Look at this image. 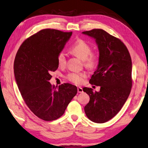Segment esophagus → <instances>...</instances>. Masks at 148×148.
Here are the masks:
<instances>
[{
  "label": "esophagus",
  "mask_w": 148,
  "mask_h": 148,
  "mask_svg": "<svg viewBox=\"0 0 148 148\" xmlns=\"http://www.w3.org/2000/svg\"><path fill=\"white\" fill-rule=\"evenodd\" d=\"M77 92L78 93H82V92H83V88L82 87H77Z\"/></svg>",
  "instance_id": "1"
}]
</instances>
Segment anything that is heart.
<instances>
[{
	"label": "heart",
	"instance_id": "obj_1",
	"mask_svg": "<svg viewBox=\"0 0 148 148\" xmlns=\"http://www.w3.org/2000/svg\"><path fill=\"white\" fill-rule=\"evenodd\" d=\"M71 53L75 56L83 60V65L86 69L92 71L96 68L98 64L97 55L92 52V47L88 43L82 39H78L70 48ZM57 63L60 67H63L66 65V55L63 51H61L57 55ZM86 77L85 73H72L66 76V79L69 82L79 85L82 84Z\"/></svg>",
	"mask_w": 148,
	"mask_h": 148
}]
</instances>
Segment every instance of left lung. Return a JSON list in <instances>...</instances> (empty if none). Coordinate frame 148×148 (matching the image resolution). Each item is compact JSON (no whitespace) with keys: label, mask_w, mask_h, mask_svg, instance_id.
Returning a JSON list of instances; mask_svg holds the SVG:
<instances>
[{"label":"left lung","mask_w":148,"mask_h":148,"mask_svg":"<svg viewBox=\"0 0 148 148\" xmlns=\"http://www.w3.org/2000/svg\"><path fill=\"white\" fill-rule=\"evenodd\" d=\"M83 33L95 38L98 45L99 64L89 83L101 87L98 92H93L91 88H83L90 97L89 103L84 109L90 120L104 123L118 114L131 92V56L120 39L101 29Z\"/></svg>","instance_id":"1"}]
</instances>
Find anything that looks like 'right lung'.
<instances>
[{"instance_id": "right-lung-1", "label": "right lung", "mask_w": 148, "mask_h": 148, "mask_svg": "<svg viewBox=\"0 0 148 148\" xmlns=\"http://www.w3.org/2000/svg\"><path fill=\"white\" fill-rule=\"evenodd\" d=\"M72 32L45 29L27 38L17 51L14 74L19 91L33 114L45 121L64 114L77 94V87L63 83L58 87L49 82L58 67L57 55L70 39Z\"/></svg>"}]
</instances>
